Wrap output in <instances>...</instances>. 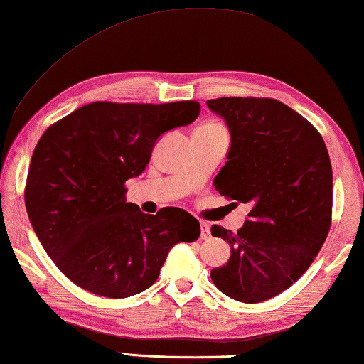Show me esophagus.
Here are the masks:
<instances>
[{
	"label": "esophagus",
	"mask_w": 364,
	"mask_h": 364,
	"mask_svg": "<svg viewBox=\"0 0 364 364\" xmlns=\"http://www.w3.org/2000/svg\"><path fill=\"white\" fill-rule=\"evenodd\" d=\"M200 238L203 240H209L210 238V227L205 222H200Z\"/></svg>",
	"instance_id": "1"
}]
</instances>
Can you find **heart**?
<instances>
[{
  "mask_svg": "<svg viewBox=\"0 0 364 364\" xmlns=\"http://www.w3.org/2000/svg\"><path fill=\"white\" fill-rule=\"evenodd\" d=\"M198 129H205V130H225L224 126L219 122H214V121H209V122H204L203 126L198 127Z\"/></svg>",
  "mask_w": 364,
  "mask_h": 364,
  "instance_id": "b5f03b06",
  "label": "heart"
}]
</instances>
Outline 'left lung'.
<instances>
[{
    "instance_id": "8db88e82",
    "label": "left lung",
    "mask_w": 364,
    "mask_h": 364,
    "mask_svg": "<svg viewBox=\"0 0 364 364\" xmlns=\"http://www.w3.org/2000/svg\"><path fill=\"white\" fill-rule=\"evenodd\" d=\"M230 130L227 161L214 186L250 204L235 234L213 225L230 245L227 264L210 271L220 292L257 304L296 283L317 257L332 222V165L322 135L307 119L271 97L208 101Z\"/></svg>"
}]
</instances>
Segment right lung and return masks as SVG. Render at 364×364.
<instances>
[{"label":"right lung","mask_w":364,"mask_h":364,"mask_svg":"<svg viewBox=\"0 0 364 364\" xmlns=\"http://www.w3.org/2000/svg\"><path fill=\"white\" fill-rule=\"evenodd\" d=\"M198 101H96L52 124L37 142L24 200L43 250L67 278L96 296L122 299L155 283L176 243L200 235L180 208L144 214L124 184L149 165L168 130L199 116Z\"/></svg>","instance_id":"1"}]
</instances>
